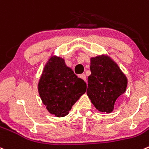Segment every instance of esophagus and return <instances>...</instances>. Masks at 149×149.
Instances as JSON below:
<instances>
[{
	"mask_svg": "<svg viewBox=\"0 0 149 149\" xmlns=\"http://www.w3.org/2000/svg\"><path fill=\"white\" fill-rule=\"evenodd\" d=\"M79 77H80L81 79H83L84 81H86V76H85L84 74H81V75H80V76H79Z\"/></svg>",
	"mask_w": 149,
	"mask_h": 149,
	"instance_id": "esophagus-1",
	"label": "esophagus"
}]
</instances>
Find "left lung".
<instances>
[{"mask_svg": "<svg viewBox=\"0 0 149 149\" xmlns=\"http://www.w3.org/2000/svg\"><path fill=\"white\" fill-rule=\"evenodd\" d=\"M90 61L91 75L88 77L86 94L98 111L111 113L117 98L126 91L127 79L108 56L92 57Z\"/></svg>", "mask_w": 149, "mask_h": 149, "instance_id": "1", "label": "left lung"}]
</instances>
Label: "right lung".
Returning <instances> with one entry per match:
<instances>
[{"label": "right lung", "mask_w": 149, "mask_h": 149, "mask_svg": "<svg viewBox=\"0 0 149 149\" xmlns=\"http://www.w3.org/2000/svg\"><path fill=\"white\" fill-rule=\"evenodd\" d=\"M38 89L49 112L63 117L85 93L86 84L66 65L64 59L52 56L43 70Z\"/></svg>", "instance_id": "add662e5"}]
</instances>
